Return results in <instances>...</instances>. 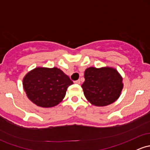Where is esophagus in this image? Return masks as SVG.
<instances>
[{
  "label": "esophagus",
  "mask_w": 150,
  "mask_h": 150,
  "mask_svg": "<svg viewBox=\"0 0 150 150\" xmlns=\"http://www.w3.org/2000/svg\"><path fill=\"white\" fill-rule=\"evenodd\" d=\"M74 83H75V84H78V85H80V80H75V81H74Z\"/></svg>",
  "instance_id": "1"
}]
</instances>
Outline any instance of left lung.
<instances>
[{
	"instance_id": "8db88e82",
	"label": "left lung",
	"mask_w": 150,
	"mask_h": 150,
	"mask_svg": "<svg viewBox=\"0 0 150 150\" xmlns=\"http://www.w3.org/2000/svg\"><path fill=\"white\" fill-rule=\"evenodd\" d=\"M82 85L84 95L92 105L107 106L116 101L123 88L122 78L116 69L110 67H90L85 71Z\"/></svg>"
}]
</instances>
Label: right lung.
I'll return each instance as SVG.
<instances>
[{"label":"right lung","mask_w":150,"mask_h":150,"mask_svg":"<svg viewBox=\"0 0 150 150\" xmlns=\"http://www.w3.org/2000/svg\"><path fill=\"white\" fill-rule=\"evenodd\" d=\"M73 82L57 67H36L28 72L23 85L28 99L42 108H52L65 98Z\"/></svg>","instance_id":"obj_1"}]
</instances>
